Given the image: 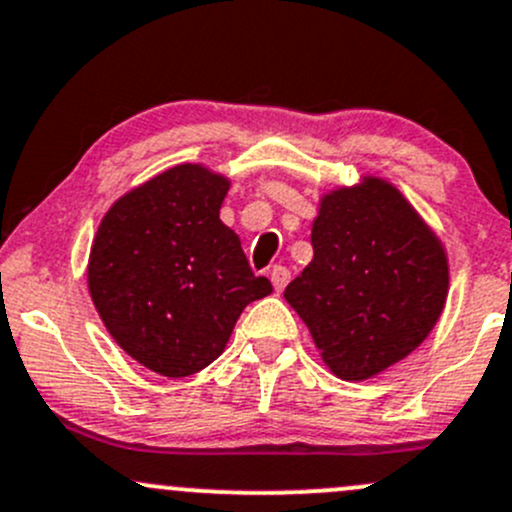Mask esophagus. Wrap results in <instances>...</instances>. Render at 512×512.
I'll use <instances>...</instances> for the list:
<instances>
[{
    "label": "esophagus",
    "mask_w": 512,
    "mask_h": 512,
    "mask_svg": "<svg viewBox=\"0 0 512 512\" xmlns=\"http://www.w3.org/2000/svg\"><path fill=\"white\" fill-rule=\"evenodd\" d=\"M270 279H272V287L277 289V292H282V289L289 284V270H287V267H282V265L272 267Z\"/></svg>",
    "instance_id": "obj_1"
}]
</instances>
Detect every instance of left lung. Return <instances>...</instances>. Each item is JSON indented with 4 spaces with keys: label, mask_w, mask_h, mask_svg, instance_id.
I'll use <instances>...</instances> for the list:
<instances>
[{
    "label": "left lung",
    "mask_w": 512,
    "mask_h": 512,
    "mask_svg": "<svg viewBox=\"0 0 512 512\" xmlns=\"http://www.w3.org/2000/svg\"><path fill=\"white\" fill-rule=\"evenodd\" d=\"M311 247L284 299L336 378L370 380L422 346L444 311L449 257L400 188L363 174L326 191Z\"/></svg>",
    "instance_id": "8db88e82"
}]
</instances>
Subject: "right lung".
<instances>
[{
  "instance_id": "add662e5",
  "label": "right lung",
  "mask_w": 512,
  "mask_h": 512,
  "mask_svg": "<svg viewBox=\"0 0 512 512\" xmlns=\"http://www.w3.org/2000/svg\"><path fill=\"white\" fill-rule=\"evenodd\" d=\"M228 188L206 164L171 166L122 193L90 247L88 292L107 333L164 378L211 365L242 309L272 294L220 220Z\"/></svg>"
}]
</instances>
